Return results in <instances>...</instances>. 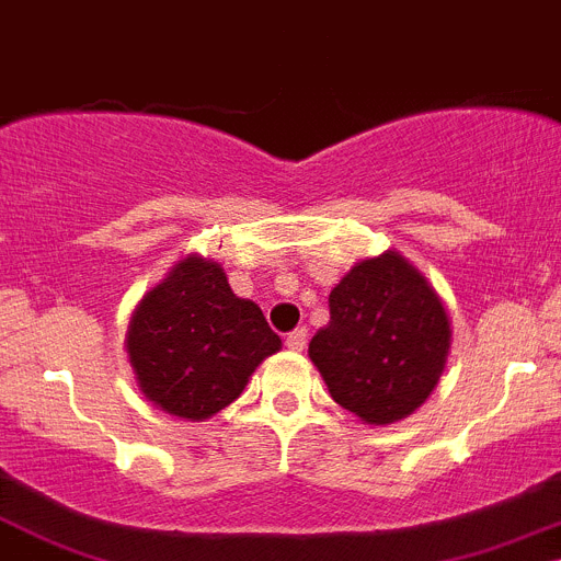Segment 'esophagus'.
Wrapping results in <instances>:
<instances>
[{"label":"esophagus","instance_id":"obj_1","mask_svg":"<svg viewBox=\"0 0 561 561\" xmlns=\"http://www.w3.org/2000/svg\"><path fill=\"white\" fill-rule=\"evenodd\" d=\"M285 343H287V350H293V352L305 350V346H307V330H305V327H296L293 332H287Z\"/></svg>","mask_w":561,"mask_h":561}]
</instances>
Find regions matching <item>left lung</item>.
Instances as JSON below:
<instances>
[{
    "mask_svg": "<svg viewBox=\"0 0 561 561\" xmlns=\"http://www.w3.org/2000/svg\"><path fill=\"white\" fill-rule=\"evenodd\" d=\"M450 321L427 279L397 251L357 262L330 293V324L310 357L332 400L368 425H391L431 397Z\"/></svg>",
    "mask_w": 561,
    "mask_h": 561,
    "instance_id": "8db88e82",
    "label": "left lung"
}]
</instances>
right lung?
<instances>
[{"instance_id":"add662e5","label":"right lung","mask_w":561,"mask_h":561,"mask_svg":"<svg viewBox=\"0 0 561 561\" xmlns=\"http://www.w3.org/2000/svg\"><path fill=\"white\" fill-rule=\"evenodd\" d=\"M282 341L260 307L237 299L218 262L186 256L130 318L128 357L153 405L209 419L243 393Z\"/></svg>"}]
</instances>
